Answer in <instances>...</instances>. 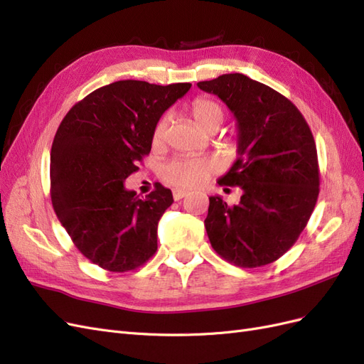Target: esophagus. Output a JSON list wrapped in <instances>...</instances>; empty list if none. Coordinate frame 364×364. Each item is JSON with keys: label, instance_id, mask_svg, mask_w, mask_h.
<instances>
[{"label": "esophagus", "instance_id": "esophagus-1", "mask_svg": "<svg viewBox=\"0 0 364 364\" xmlns=\"http://www.w3.org/2000/svg\"><path fill=\"white\" fill-rule=\"evenodd\" d=\"M172 195H173V200H175V201H178V200L184 198V196L188 195V192H186V191H181V189H173V191H172Z\"/></svg>", "mask_w": 364, "mask_h": 364}]
</instances>
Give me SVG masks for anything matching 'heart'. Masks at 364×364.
<instances>
[{
	"label": "heart",
	"instance_id": "heart-1",
	"mask_svg": "<svg viewBox=\"0 0 364 364\" xmlns=\"http://www.w3.org/2000/svg\"><path fill=\"white\" fill-rule=\"evenodd\" d=\"M191 116L196 127L207 132L213 128H220V124L224 120V109L216 100L200 97L192 102ZM168 122V116H163L155 123L152 132L154 144H160L163 141ZM212 172L213 163L210 160L175 157L161 164L159 175L166 184H171L178 189H189L200 186Z\"/></svg>",
	"mask_w": 364,
	"mask_h": 364
}]
</instances>
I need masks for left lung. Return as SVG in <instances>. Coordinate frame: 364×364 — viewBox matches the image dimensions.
Segmentation results:
<instances>
[{"label":"left lung","instance_id":"1","mask_svg":"<svg viewBox=\"0 0 364 364\" xmlns=\"http://www.w3.org/2000/svg\"><path fill=\"white\" fill-rule=\"evenodd\" d=\"M237 122V159L221 186L241 188L240 204L210 196L204 225L213 250L242 268L272 264L294 245L320 186L316 141L294 103L241 73L198 82Z\"/></svg>","mask_w":364,"mask_h":364}]
</instances>
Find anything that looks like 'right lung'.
Masks as SVG:
<instances>
[{"label": "right lung", "mask_w": 364, "mask_h": 364, "mask_svg": "<svg viewBox=\"0 0 364 364\" xmlns=\"http://www.w3.org/2000/svg\"><path fill=\"white\" fill-rule=\"evenodd\" d=\"M191 87L112 82L79 100L59 124L50 154L51 204L77 250L103 269L131 272L157 252L172 192L157 183L140 200L123 181L151 152L155 123Z\"/></svg>", "instance_id": "right-lung-1"}]
</instances>
